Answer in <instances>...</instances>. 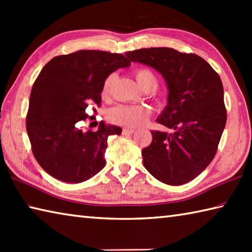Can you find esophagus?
<instances>
[{
    "label": "esophagus",
    "mask_w": 252,
    "mask_h": 252,
    "mask_svg": "<svg viewBox=\"0 0 252 252\" xmlns=\"http://www.w3.org/2000/svg\"><path fill=\"white\" fill-rule=\"evenodd\" d=\"M134 129H130V127H125V129L122 130V133L123 134H132L134 133Z\"/></svg>",
    "instance_id": "1"
}]
</instances>
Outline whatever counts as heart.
Here are the masks:
<instances>
[{
  "label": "heart",
  "instance_id": "obj_1",
  "mask_svg": "<svg viewBox=\"0 0 252 252\" xmlns=\"http://www.w3.org/2000/svg\"><path fill=\"white\" fill-rule=\"evenodd\" d=\"M134 76L140 88L144 91H153L158 85V78L155 72L148 67H140L135 70ZM114 75L110 74L103 81L101 88V96L108 99L111 94ZM150 117V111L143 105H118L109 112V120L126 127H139L147 123Z\"/></svg>",
  "mask_w": 252,
  "mask_h": 252
}]
</instances>
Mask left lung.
Masks as SVG:
<instances>
[{"label": "left lung", "instance_id": "left-lung-1", "mask_svg": "<svg viewBox=\"0 0 252 252\" xmlns=\"http://www.w3.org/2000/svg\"><path fill=\"white\" fill-rule=\"evenodd\" d=\"M126 55L161 73L169 91L157 122L172 133L151 131L152 142L142 150L144 167L165 185H185L210 164L222 135L227 111L220 76L201 57L174 49H140Z\"/></svg>", "mask_w": 252, "mask_h": 252}]
</instances>
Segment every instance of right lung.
I'll return each instance as SVG.
<instances>
[{
    "instance_id": "right-lung-1",
    "label": "right lung",
    "mask_w": 252,
    "mask_h": 252,
    "mask_svg": "<svg viewBox=\"0 0 252 252\" xmlns=\"http://www.w3.org/2000/svg\"><path fill=\"white\" fill-rule=\"evenodd\" d=\"M130 64L122 54L80 50L44 65L30 95L27 131L33 156L50 176L80 183L104 168L108 136L122 129L101 121L97 131L83 132L79 122L89 117V104L100 105L106 76Z\"/></svg>"
}]
</instances>
